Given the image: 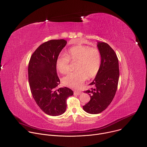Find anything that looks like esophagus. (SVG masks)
<instances>
[{
    "label": "esophagus",
    "mask_w": 147,
    "mask_h": 147,
    "mask_svg": "<svg viewBox=\"0 0 147 147\" xmlns=\"http://www.w3.org/2000/svg\"><path fill=\"white\" fill-rule=\"evenodd\" d=\"M82 93V92L81 91H78V90H75L74 92V94H77V95H80Z\"/></svg>",
    "instance_id": "esophagus-1"
}]
</instances>
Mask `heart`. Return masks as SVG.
Here are the masks:
<instances>
[{
    "label": "heart",
    "mask_w": 147,
    "mask_h": 147,
    "mask_svg": "<svg viewBox=\"0 0 147 147\" xmlns=\"http://www.w3.org/2000/svg\"><path fill=\"white\" fill-rule=\"evenodd\" d=\"M70 60L76 61V71L69 73L63 78V83L70 88H78L88 78L94 77L98 72L100 63V53L96 48L86 45H76L70 48L67 55L60 54L56 61L58 70L63 74L70 70Z\"/></svg>",
    "instance_id": "1"
}]
</instances>
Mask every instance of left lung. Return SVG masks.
Masks as SVG:
<instances>
[{
	"mask_svg": "<svg viewBox=\"0 0 147 147\" xmlns=\"http://www.w3.org/2000/svg\"><path fill=\"white\" fill-rule=\"evenodd\" d=\"M97 48L101 55L100 69L93 81L94 86L85 91L90 97V101L83 106L89 114H99L111 103L115 96L119 80V70L117 56L112 48L104 42H97Z\"/></svg>",
	"mask_w": 147,
	"mask_h": 147,
	"instance_id": "1",
	"label": "left lung"
}]
</instances>
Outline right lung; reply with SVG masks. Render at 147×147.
<instances>
[{
    "label": "right lung",
    "instance_id": "obj_1",
    "mask_svg": "<svg viewBox=\"0 0 147 147\" xmlns=\"http://www.w3.org/2000/svg\"><path fill=\"white\" fill-rule=\"evenodd\" d=\"M66 44L63 39L44 42L33 53L29 63L28 79L33 99L42 111L51 116L63 114L67 97L73 94L67 87L57 89L60 80L56 61Z\"/></svg>",
    "mask_w": 147,
    "mask_h": 147
}]
</instances>
